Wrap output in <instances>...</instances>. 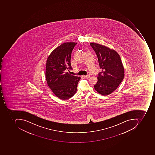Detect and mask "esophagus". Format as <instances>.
I'll use <instances>...</instances> for the list:
<instances>
[{
	"instance_id": "obj_1",
	"label": "esophagus",
	"mask_w": 155,
	"mask_h": 155,
	"mask_svg": "<svg viewBox=\"0 0 155 155\" xmlns=\"http://www.w3.org/2000/svg\"><path fill=\"white\" fill-rule=\"evenodd\" d=\"M83 77H85V78H89V77H90V75H84V76H83Z\"/></svg>"
}]
</instances>
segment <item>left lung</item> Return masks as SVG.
Listing matches in <instances>:
<instances>
[{"label": "left lung", "mask_w": 155, "mask_h": 155, "mask_svg": "<svg viewBox=\"0 0 155 155\" xmlns=\"http://www.w3.org/2000/svg\"><path fill=\"white\" fill-rule=\"evenodd\" d=\"M90 45L97 55L102 70L98 74L94 89L101 95H109L117 89L124 77L120 56L115 51L105 46L94 42Z\"/></svg>", "instance_id": "obj_1"}]
</instances>
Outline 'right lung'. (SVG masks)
<instances>
[{
  "instance_id": "obj_1",
  "label": "right lung",
  "mask_w": 155,
  "mask_h": 155,
  "mask_svg": "<svg viewBox=\"0 0 155 155\" xmlns=\"http://www.w3.org/2000/svg\"><path fill=\"white\" fill-rule=\"evenodd\" d=\"M76 44L75 42L62 44L52 51L47 59V83L54 94L62 100L68 99L74 95L81 79V77L65 71L66 69H72L71 53Z\"/></svg>"
}]
</instances>
